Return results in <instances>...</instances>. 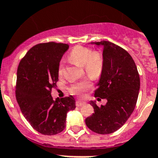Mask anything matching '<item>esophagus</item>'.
Instances as JSON below:
<instances>
[{
  "label": "esophagus",
  "mask_w": 158,
  "mask_h": 158,
  "mask_svg": "<svg viewBox=\"0 0 158 158\" xmlns=\"http://www.w3.org/2000/svg\"><path fill=\"white\" fill-rule=\"evenodd\" d=\"M76 104L77 107H80V106H82V105H84V104H86V102H84V101H81V100H78V101H76Z\"/></svg>",
  "instance_id": "obj_1"
}]
</instances>
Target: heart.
<instances>
[{
	"instance_id": "obj_1",
	"label": "heart",
	"mask_w": 158,
	"mask_h": 158,
	"mask_svg": "<svg viewBox=\"0 0 158 158\" xmlns=\"http://www.w3.org/2000/svg\"><path fill=\"white\" fill-rule=\"evenodd\" d=\"M69 58L72 62L83 67L86 74L91 79H97L101 76L104 68V58L102 54L98 51H93L90 49L82 46H77L72 50L69 54ZM64 69L63 61H61L58 67V74L61 75ZM91 87L89 81L78 82L72 86V93L81 94L86 92Z\"/></svg>"
}]
</instances>
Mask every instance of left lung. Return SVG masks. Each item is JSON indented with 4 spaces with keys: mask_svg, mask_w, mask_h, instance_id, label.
<instances>
[{
    "mask_svg": "<svg viewBox=\"0 0 158 158\" xmlns=\"http://www.w3.org/2000/svg\"><path fill=\"white\" fill-rule=\"evenodd\" d=\"M90 44L102 46L104 58L94 97L107 99V102L98 107L91 101L94 113L86 118V124L96 133L110 134L120 129L133 112L140 87L139 76L135 61L126 50L106 40Z\"/></svg>",
    "mask_w": 158,
    "mask_h": 158,
    "instance_id": "8db88e82",
    "label": "left lung"
}]
</instances>
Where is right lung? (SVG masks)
I'll return each instance as SVG.
<instances>
[{
  "instance_id": "add662e5",
  "label": "right lung",
  "mask_w": 158,
  "mask_h": 158,
  "mask_svg": "<svg viewBox=\"0 0 158 158\" xmlns=\"http://www.w3.org/2000/svg\"><path fill=\"white\" fill-rule=\"evenodd\" d=\"M69 45L49 42L32 47L17 70L15 96L22 113L33 129L55 135L65 128L69 110L76 108L72 96L54 101L51 89L58 80V67Z\"/></svg>"
}]
</instances>
